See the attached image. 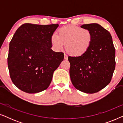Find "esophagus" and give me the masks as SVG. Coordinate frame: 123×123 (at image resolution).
Instances as JSON below:
<instances>
[{
  "instance_id": "1",
  "label": "esophagus",
  "mask_w": 123,
  "mask_h": 123,
  "mask_svg": "<svg viewBox=\"0 0 123 123\" xmlns=\"http://www.w3.org/2000/svg\"><path fill=\"white\" fill-rule=\"evenodd\" d=\"M64 59H68V55L67 54H64Z\"/></svg>"
}]
</instances>
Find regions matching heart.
<instances>
[{
	"instance_id": "1",
	"label": "heart",
	"mask_w": 123,
	"mask_h": 123,
	"mask_svg": "<svg viewBox=\"0 0 123 123\" xmlns=\"http://www.w3.org/2000/svg\"><path fill=\"white\" fill-rule=\"evenodd\" d=\"M92 40V33L88 28L68 25L59 29L58 35L55 33L52 35L51 43L56 51L62 50L65 43V49L68 53L79 56L88 50Z\"/></svg>"
}]
</instances>
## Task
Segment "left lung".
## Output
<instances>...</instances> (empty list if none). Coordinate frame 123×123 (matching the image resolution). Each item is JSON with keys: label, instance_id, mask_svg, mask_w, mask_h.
I'll list each match as a JSON object with an SVG mask.
<instances>
[{"label": "left lung", "instance_id": "left-lung-1", "mask_svg": "<svg viewBox=\"0 0 123 123\" xmlns=\"http://www.w3.org/2000/svg\"><path fill=\"white\" fill-rule=\"evenodd\" d=\"M93 40L81 56H68L69 73L75 88L87 93L98 92L110 83L115 68V49L109 32L97 23L83 25Z\"/></svg>", "mask_w": 123, "mask_h": 123}]
</instances>
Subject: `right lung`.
I'll use <instances>...</instances> for the list:
<instances>
[{
    "instance_id": "1",
    "label": "right lung",
    "mask_w": 123,
    "mask_h": 123,
    "mask_svg": "<svg viewBox=\"0 0 123 123\" xmlns=\"http://www.w3.org/2000/svg\"><path fill=\"white\" fill-rule=\"evenodd\" d=\"M58 24L24 23L17 30L9 43L8 67L11 80L28 93L45 90L54 72L64 59V53L51 49V37Z\"/></svg>"
}]
</instances>
